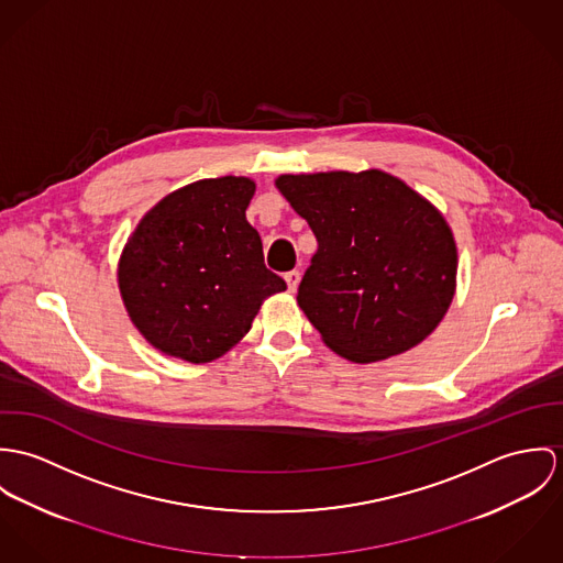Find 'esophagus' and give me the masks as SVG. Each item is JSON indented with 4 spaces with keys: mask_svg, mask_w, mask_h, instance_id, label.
<instances>
[{
    "mask_svg": "<svg viewBox=\"0 0 563 563\" xmlns=\"http://www.w3.org/2000/svg\"><path fill=\"white\" fill-rule=\"evenodd\" d=\"M285 280H287L289 291H296V289H298V285H300V272H298V269L287 272V274H285Z\"/></svg>",
    "mask_w": 563,
    "mask_h": 563,
    "instance_id": "34e87169",
    "label": "esophagus"
}]
</instances>
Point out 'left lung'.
Listing matches in <instances>:
<instances>
[{"label":"left lung","mask_w":563,"mask_h":563,"mask_svg":"<svg viewBox=\"0 0 563 563\" xmlns=\"http://www.w3.org/2000/svg\"><path fill=\"white\" fill-rule=\"evenodd\" d=\"M276 188L317 240L298 305L332 352L374 363L437 328L453 300L457 252L426 198L382 170L283 175Z\"/></svg>","instance_id":"left-lung-1"}]
</instances>
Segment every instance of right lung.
I'll return each mask as SVG.
<instances>
[{
	"mask_svg": "<svg viewBox=\"0 0 563 563\" xmlns=\"http://www.w3.org/2000/svg\"><path fill=\"white\" fill-rule=\"evenodd\" d=\"M252 194L244 177L196 181L159 200L126 242V312L164 354L188 363L222 356L251 330L261 302L287 289L246 220Z\"/></svg>",
	"mask_w": 563,
	"mask_h": 563,
	"instance_id": "right-lung-1",
	"label": "right lung"
}]
</instances>
